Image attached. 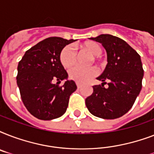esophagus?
I'll return each mask as SVG.
<instances>
[{
    "label": "esophagus",
    "instance_id": "esophagus-1",
    "mask_svg": "<svg viewBox=\"0 0 154 154\" xmlns=\"http://www.w3.org/2000/svg\"><path fill=\"white\" fill-rule=\"evenodd\" d=\"M76 85H77V86L78 89H80V88L82 87V84H81V83H79V82H76Z\"/></svg>",
    "mask_w": 154,
    "mask_h": 154
}]
</instances>
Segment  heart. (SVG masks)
Wrapping results in <instances>:
<instances>
[{
	"label": "heart",
	"mask_w": 154,
	"mask_h": 154,
	"mask_svg": "<svg viewBox=\"0 0 154 154\" xmlns=\"http://www.w3.org/2000/svg\"><path fill=\"white\" fill-rule=\"evenodd\" d=\"M81 49L85 50L94 57H98L101 53V46L94 42H85L82 44ZM60 60L61 65L66 69L72 67L76 62V53L74 50L70 46H65L60 53ZM69 74L71 79L81 83H85L97 74V69L94 66L86 68L76 66L69 70Z\"/></svg>",
	"instance_id": "obj_1"
}]
</instances>
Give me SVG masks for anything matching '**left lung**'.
I'll return each mask as SVG.
<instances>
[{"label": "left lung", "instance_id": "1", "mask_svg": "<svg viewBox=\"0 0 154 154\" xmlns=\"http://www.w3.org/2000/svg\"><path fill=\"white\" fill-rule=\"evenodd\" d=\"M102 45L107 53V65L99 77L101 85H94V92L85 99L92 114L103 119H115L132 108L142 86L144 70L141 57L119 37L101 34L91 37ZM105 81L108 86L104 88Z\"/></svg>", "mask_w": 154, "mask_h": 154}]
</instances>
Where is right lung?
I'll list each match as a JSON object with an SVG mask.
<instances>
[{
	"label": "right lung",
	"mask_w": 154,
	"mask_h": 154,
	"mask_svg": "<svg viewBox=\"0 0 154 154\" xmlns=\"http://www.w3.org/2000/svg\"><path fill=\"white\" fill-rule=\"evenodd\" d=\"M76 40L53 37L43 40L25 52L18 63L17 83L28 111L38 119L49 121L61 117L67 109L69 96L77 89L68 80L60 53ZM54 79L65 80L62 87Z\"/></svg>",
	"instance_id": "right-lung-1"
}]
</instances>
